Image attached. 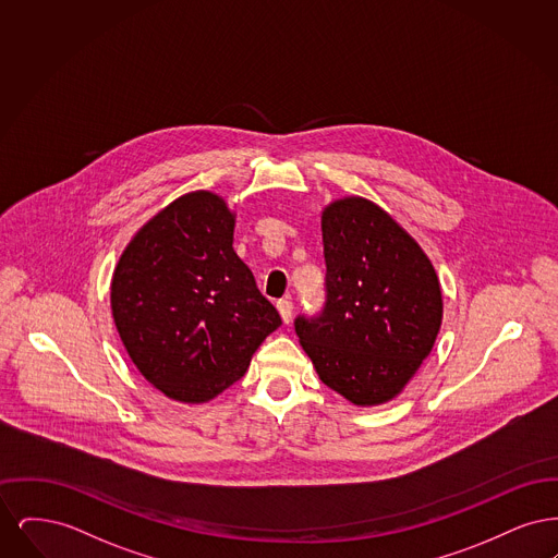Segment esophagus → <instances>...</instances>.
<instances>
[{
    "mask_svg": "<svg viewBox=\"0 0 558 558\" xmlns=\"http://www.w3.org/2000/svg\"><path fill=\"white\" fill-rule=\"evenodd\" d=\"M276 307H278V312H280V318L284 324H289L292 318V301L291 299H280L278 303H276Z\"/></svg>",
    "mask_w": 558,
    "mask_h": 558,
    "instance_id": "34e87169",
    "label": "esophagus"
}]
</instances>
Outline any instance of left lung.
<instances>
[{
  "instance_id": "left-lung-1",
  "label": "left lung",
  "mask_w": 558,
  "mask_h": 558,
  "mask_svg": "<svg viewBox=\"0 0 558 558\" xmlns=\"http://www.w3.org/2000/svg\"><path fill=\"white\" fill-rule=\"evenodd\" d=\"M326 303L294 319L319 380L355 405L399 396L441 328L435 267L378 205L347 196L322 211Z\"/></svg>"
}]
</instances>
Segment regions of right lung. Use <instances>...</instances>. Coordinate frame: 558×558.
I'll return each mask as SVG.
<instances>
[{
  "instance_id": "1",
  "label": "right lung",
  "mask_w": 558,
  "mask_h": 558,
  "mask_svg": "<svg viewBox=\"0 0 558 558\" xmlns=\"http://www.w3.org/2000/svg\"><path fill=\"white\" fill-rule=\"evenodd\" d=\"M236 215L209 190L144 223L110 282L135 368L169 399L205 403L234 385L282 319L234 253Z\"/></svg>"
}]
</instances>
